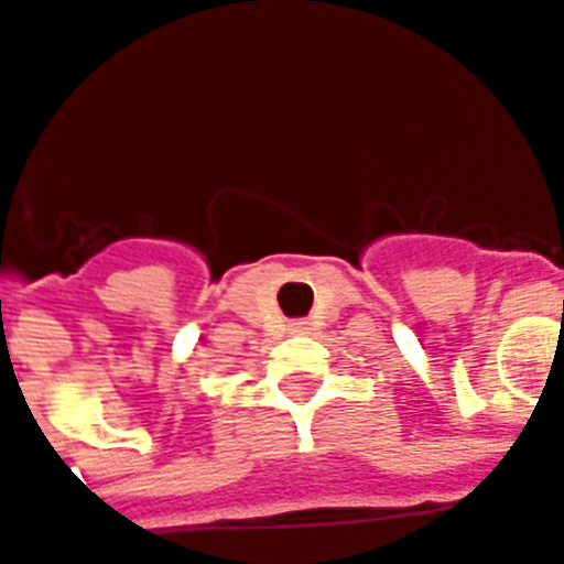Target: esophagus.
<instances>
[{
	"label": "esophagus",
	"instance_id": "obj_1",
	"mask_svg": "<svg viewBox=\"0 0 564 564\" xmlns=\"http://www.w3.org/2000/svg\"><path fill=\"white\" fill-rule=\"evenodd\" d=\"M286 332H290V335H307V323H304V319H293Z\"/></svg>",
	"mask_w": 564,
	"mask_h": 564
}]
</instances>
